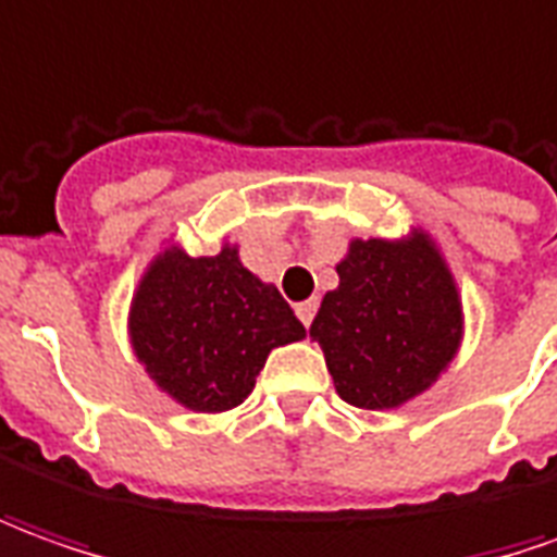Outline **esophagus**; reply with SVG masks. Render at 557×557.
<instances>
[{"label": "esophagus", "mask_w": 557, "mask_h": 557, "mask_svg": "<svg viewBox=\"0 0 557 557\" xmlns=\"http://www.w3.org/2000/svg\"><path fill=\"white\" fill-rule=\"evenodd\" d=\"M295 313H298V320L310 326V320H313V313H317V301H301V305H295Z\"/></svg>", "instance_id": "1"}]
</instances>
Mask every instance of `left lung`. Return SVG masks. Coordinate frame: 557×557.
<instances>
[{"mask_svg":"<svg viewBox=\"0 0 557 557\" xmlns=\"http://www.w3.org/2000/svg\"><path fill=\"white\" fill-rule=\"evenodd\" d=\"M310 338L323 347L335 393L366 411L411 403L448 372L463 344V298L421 225L403 237H354L335 264Z\"/></svg>","mask_w":557,"mask_h":557,"instance_id":"8db88e82","label":"left lung"}]
</instances>
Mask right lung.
<instances>
[{"mask_svg": "<svg viewBox=\"0 0 557 557\" xmlns=\"http://www.w3.org/2000/svg\"><path fill=\"white\" fill-rule=\"evenodd\" d=\"M127 338L154 387L219 414L247 399L268 354L301 342L305 326L274 283L244 268L237 244L191 259L168 240L136 283Z\"/></svg>", "mask_w": 557, "mask_h": 557, "instance_id": "right-lung-1", "label": "right lung"}]
</instances>
